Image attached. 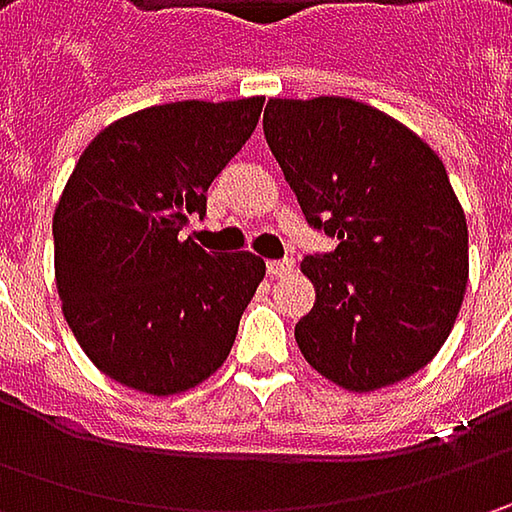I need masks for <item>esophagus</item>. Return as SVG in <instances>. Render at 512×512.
Here are the masks:
<instances>
[{"label": "esophagus", "mask_w": 512, "mask_h": 512, "mask_svg": "<svg viewBox=\"0 0 512 512\" xmlns=\"http://www.w3.org/2000/svg\"><path fill=\"white\" fill-rule=\"evenodd\" d=\"M293 267L296 265H293L290 259H279V262H267V273L282 279V276H287V273H293Z\"/></svg>", "instance_id": "1"}]
</instances>
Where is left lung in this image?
<instances>
[{
	"instance_id": "obj_1",
	"label": "left lung",
	"mask_w": 512,
	"mask_h": 512,
	"mask_svg": "<svg viewBox=\"0 0 512 512\" xmlns=\"http://www.w3.org/2000/svg\"><path fill=\"white\" fill-rule=\"evenodd\" d=\"M265 139L302 213L339 245L307 256L296 344L353 393L413 376L456 325L467 219L442 159L399 119L344 96L270 99Z\"/></svg>"
}]
</instances>
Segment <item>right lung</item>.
I'll use <instances>...</instances> for the list:
<instances>
[{"label": "right lung", "instance_id": "obj_1", "mask_svg": "<svg viewBox=\"0 0 512 512\" xmlns=\"http://www.w3.org/2000/svg\"><path fill=\"white\" fill-rule=\"evenodd\" d=\"M265 99L170 102L110 122L79 156L53 213L62 313L105 376L176 396L233 347L265 262L182 239L207 187L256 130Z\"/></svg>", "mask_w": 512, "mask_h": 512}]
</instances>
